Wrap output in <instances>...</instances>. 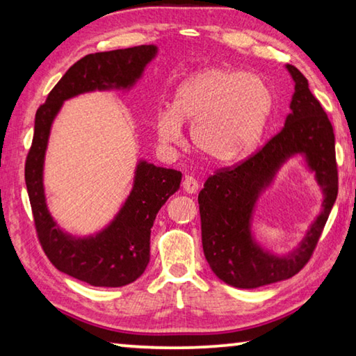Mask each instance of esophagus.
Masks as SVG:
<instances>
[{
	"mask_svg": "<svg viewBox=\"0 0 356 356\" xmlns=\"http://www.w3.org/2000/svg\"><path fill=\"white\" fill-rule=\"evenodd\" d=\"M182 186H184L185 193H188V195H193V193H196L197 188H200V184H197V180H196L195 177L186 176V177L184 179Z\"/></svg>",
	"mask_w": 356,
	"mask_h": 356,
	"instance_id": "34e87169",
	"label": "esophagus"
}]
</instances>
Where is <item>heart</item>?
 Masks as SVG:
<instances>
[{"label":"heart","mask_w":356,"mask_h":356,"mask_svg":"<svg viewBox=\"0 0 356 356\" xmlns=\"http://www.w3.org/2000/svg\"><path fill=\"white\" fill-rule=\"evenodd\" d=\"M275 105L264 78L231 69H206L177 88L171 108L159 111L160 140L182 141V122L191 124L195 146L218 163L240 160L261 140Z\"/></svg>","instance_id":"1"}]
</instances>
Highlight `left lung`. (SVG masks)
<instances>
[{
  "label": "left lung",
  "mask_w": 356,
  "mask_h": 356,
  "mask_svg": "<svg viewBox=\"0 0 356 356\" xmlns=\"http://www.w3.org/2000/svg\"><path fill=\"white\" fill-rule=\"evenodd\" d=\"M287 70L295 81V92L284 129L248 159L216 170L197 196L204 256L213 273L234 287L254 289L297 275L309 262L337 196L333 125L309 91L305 75L291 64ZM295 153H303L316 172L325 193L324 210L300 249L287 258H275L252 240L250 213L260 191Z\"/></svg>",
  "instance_id": "1"
}]
</instances>
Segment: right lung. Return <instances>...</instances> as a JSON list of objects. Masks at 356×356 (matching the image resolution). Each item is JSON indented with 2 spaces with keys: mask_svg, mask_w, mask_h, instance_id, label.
<instances>
[{
  "mask_svg": "<svg viewBox=\"0 0 356 356\" xmlns=\"http://www.w3.org/2000/svg\"><path fill=\"white\" fill-rule=\"evenodd\" d=\"M155 45L86 55L65 72L35 113L34 136L25 163V182L35 232L55 267L97 287H120L140 278L150 259V227L168 197L177 191L182 172L141 161L134 190L110 226L97 236L74 238L59 231L48 213L42 171L53 119L63 102L95 89H127L155 56Z\"/></svg>",
  "mask_w": 356,
  "mask_h": 356,
  "instance_id": "1",
  "label": "right lung"
}]
</instances>
